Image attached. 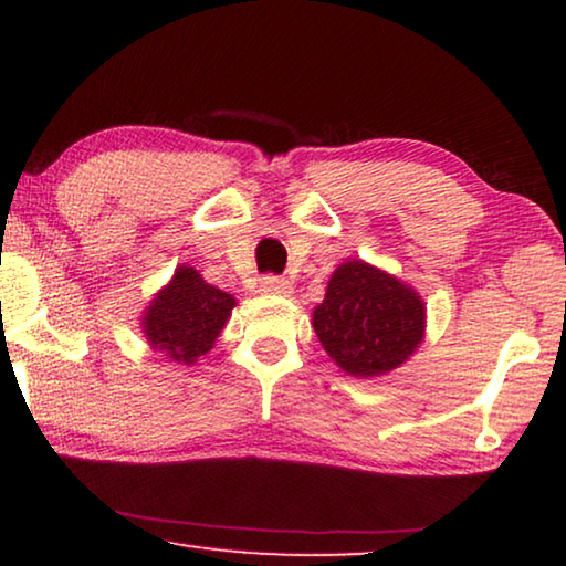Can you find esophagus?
Listing matches in <instances>:
<instances>
[{
  "label": "esophagus",
  "instance_id": "34e87169",
  "mask_svg": "<svg viewBox=\"0 0 566 566\" xmlns=\"http://www.w3.org/2000/svg\"><path fill=\"white\" fill-rule=\"evenodd\" d=\"M260 290H262L264 294H280V296H286V294H292V282L284 280V276L266 274V276H262Z\"/></svg>",
  "mask_w": 566,
  "mask_h": 566
}]
</instances>
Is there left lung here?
Here are the masks:
<instances>
[{"label":"left lung","instance_id":"8db88e82","mask_svg":"<svg viewBox=\"0 0 566 566\" xmlns=\"http://www.w3.org/2000/svg\"><path fill=\"white\" fill-rule=\"evenodd\" d=\"M314 332L347 375L379 377L417 349L424 304L395 276L367 262H347L332 274L314 310Z\"/></svg>","mask_w":566,"mask_h":566}]
</instances>
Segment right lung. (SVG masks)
<instances>
[{
    "label": "right lung",
    "instance_id": "obj_1",
    "mask_svg": "<svg viewBox=\"0 0 566 566\" xmlns=\"http://www.w3.org/2000/svg\"><path fill=\"white\" fill-rule=\"evenodd\" d=\"M234 306V296L207 284L191 266H179L175 280L157 294L145 314L151 347L177 364H195L212 349Z\"/></svg>",
    "mask_w": 566,
    "mask_h": 566
}]
</instances>
